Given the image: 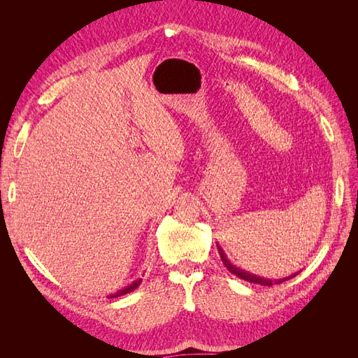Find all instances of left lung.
Returning <instances> with one entry per match:
<instances>
[{"label":"left lung","mask_w":358,"mask_h":358,"mask_svg":"<svg viewBox=\"0 0 358 358\" xmlns=\"http://www.w3.org/2000/svg\"><path fill=\"white\" fill-rule=\"evenodd\" d=\"M218 251H220V255H221V259H222L224 266H225L227 268H229L233 275H236L237 278H241V279H243V280H248V282H251V284H259V285H267V287H270V285H275V284H282V282H285V280L289 279V278H284V279L272 280V279H264V278H259V276L251 275V273H248V272H243V270L234 267V266L229 262V259H227L224 251H222V249H221L220 246H218ZM292 276H294V275H292ZM292 276H291V278H292Z\"/></svg>","instance_id":"1"}]
</instances>
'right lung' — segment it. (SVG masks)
I'll use <instances>...</instances> for the list:
<instances>
[{
	"label": "right lung",
	"instance_id": "1",
	"mask_svg": "<svg viewBox=\"0 0 358 358\" xmlns=\"http://www.w3.org/2000/svg\"><path fill=\"white\" fill-rule=\"evenodd\" d=\"M140 282H142V280H136V282H133L131 285H128V287H125L124 289H119L117 292H115V294H110L109 296V299H115V297H119V296H124V294H128V292H131V291H134L138 285H140Z\"/></svg>",
	"mask_w": 358,
	"mask_h": 358
}]
</instances>
